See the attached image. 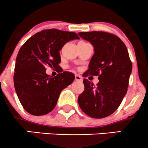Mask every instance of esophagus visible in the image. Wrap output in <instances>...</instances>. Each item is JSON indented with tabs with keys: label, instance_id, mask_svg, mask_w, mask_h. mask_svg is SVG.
<instances>
[{
	"label": "esophagus",
	"instance_id": "obj_1",
	"mask_svg": "<svg viewBox=\"0 0 148 148\" xmlns=\"http://www.w3.org/2000/svg\"><path fill=\"white\" fill-rule=\"evenodd\" d=\"M75 80L77 81V82H82V77L79 75H76Z\"/></svg>",
	"mask_w": 148,
	"mask_h": 148
}]
</instances>
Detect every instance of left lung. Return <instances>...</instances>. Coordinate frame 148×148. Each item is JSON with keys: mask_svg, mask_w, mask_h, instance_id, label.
Returning <instances> with one entry per match:
<instances>
[{"mask_svg": "<svg viewBox=\"0 0 148 148\" xmlns=\"http://www.w3.org/2000/svg\"><path fill=\"white\" fill-rule=\"evenodd\" d=\"M78 34L94 47L84 77L99 76V80L94 86L84 79V91L79 96V105L90 117L103 119L117 110L126 94L132 62L126 46L116 35L101 31Z\"/></svg>", "mask_w": 148, "mask_h": 148, "instance_id": "1", "label": "left lung"}]
</instances>
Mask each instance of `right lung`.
<instances>
[{"label":"right lung","instance_id":"1","mask_svg":"<svg viewBox=\"0 0 148 148\" xmlns=\"http://www.w3.org/2000/svg\"><path fill=\"white\" fill-rule=\"evenodd\" d=\"M75 39H79L75 32L45 29L28 39L20 49L14 86L22 106L29 113L42 116L52 111L61 91L74 82L75 77L69 71L49 77L46 66L59 69L60 51L67 42Z\"/></svg>","mask_w":148,"mask_h":148}]
</instances>
